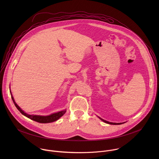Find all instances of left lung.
Listing matches in <instances>:
<instances>
[{
  "label": "left lung",
  "mask_w": 159,
  "mask_h": 159,
  "mask_svg": "<svg viewBox=\"0 0 159 159\" xmlns=\"http://www.w3.org/2000/svg\"><path fill=\"white\" fill-rule=\"evenodd\" d=\"M99 119H101L102 121H104V122H105L106 123H107V124H110V125H121V123H111V122H109V121H106V120H102V118H99Z\"/></svg>",
  "instance_id": "8db88e82"
}]
</instances>
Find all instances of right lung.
<instances>
[{"mask_svg":"<svg viewBox=\"0 0 159 159\" xmlns=\"http://www.w3.org/2000/svg\"><path fill=\"white\" fill-rule=\"evenodd\" d=\"M11 93V92H10ZM12 99L13 101V102L14 104V105L16 106V107H17V109L20 112V113H22V115H23L24 116H26L27 118L31 119V120L35 121L36 122L40 123H52L53 121H55L57 120H58L60 117H61L66 112V110L64 111H61L56 113H53V114H52L51 115L49 116H37V115H28L27 113H26L25 112H24L22 111L19 107V106H17V104L16 103L13 96H11Z\"/></svg>","mask_w":159,"mask_h":159,"instance_id":"1","label":"right lung"}]
</instances>
